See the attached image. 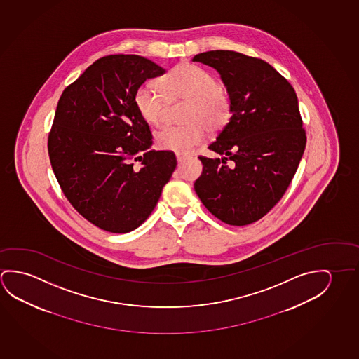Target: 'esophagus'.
I'll use <instances>...</instances> for the list:
<instances>
[{
    "label": "esophagus",
    "instance_id": "1",
    "mask_svg": "<svg viewBox=\"0 0 359 359\" xmlns=\"http://www.w3.org/2000/svg\"><path fill=\"white\" fill-rule=\"evenodd\" d=\"M177 162H178V165H182L184 160H186V157L182 156V154H176Z\"/></svg>",
    "mask_w": 359,
    "mask_h": 359
}]
</instances>
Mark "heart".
I'll list each match as a JSON object with an SVG mask.
<instances>
[{
	"label": "heart",
	"instance_id": "b5f03b06",
	"mask_svg": "<svg viewBox=\"0 0 359 359\" xmlns=\"http://www.w3.org/2000/svg\"><path fill=\"white\" fill-rule=\"evenodd\" d=\"M161 88L143 83L133 95L137 114L148 125L160 123L165 101H186L183 126H165L154 133L156 146L177 154H187L203 141L205 130L217 133L229 123L233 102L226 86L217 82L207 69L192 63H181L161 76Z\"/></svg>",
	"mask_w": 359,
	"mask_h": 359
}]
</instances>
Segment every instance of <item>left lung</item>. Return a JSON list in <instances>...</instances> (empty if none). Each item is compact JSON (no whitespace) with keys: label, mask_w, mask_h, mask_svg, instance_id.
Here are the masks:
<instances>
[{"label":"left lung","mask_w":359,"mask_h":359,"mask_svg":"<svg viewBox=\"0 0 359 359\" xmlns=\"http://www.w3.org/2000/svg\"><path fill=\"white\" fill-rule=\"evenodd\" d=\"M192 61L216 69L233 102L229 123L208 146L223 158L199 156L194 191L218 219L247 226L278 203L301 162L307 136L296 91L261 58L217 50Z\"/></svg>","instance_id":"1"}]
</instances>
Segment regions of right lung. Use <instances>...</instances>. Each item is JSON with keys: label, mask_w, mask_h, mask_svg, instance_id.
<instances>
[{"label": "right lung", "mask_w": 359, "mask_h": 359, "mask_svg": "<svg viewBox=\"0 0 359 359\" xmlns=\"http://www.w3.org/2000/svg\"><path fill=\"white\" fill-rule=\"evenodd\" d=\"M163 74L147 58L109 55L58 101L47 142L52 170L74 210L111 233L140 227L176 168L173 152L148 149L149 126L133 104L137 88Z\"/></svg>", "instance_id": "obj_1"}]
</instances>
